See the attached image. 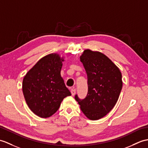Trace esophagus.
<instances>
[{
	"mask_svg": "<svg viewBox=\"0 0 148 148\" xmlns=\"http://www.w3.org/2000/svg\"><path fill=\"white\" fill-rule=\"evenodd\" d=\"M71 94L73 96H74L75 93V88H72L71 90Z\"/></svg>",
	"mask_w": 148,
	"mask_h": 148,
	"instance_id": "esophagus-1",
	"label": "esophagus"
}]
</instances>
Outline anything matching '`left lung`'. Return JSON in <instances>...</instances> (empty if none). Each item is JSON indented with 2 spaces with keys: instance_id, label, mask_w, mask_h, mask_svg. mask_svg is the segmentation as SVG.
<instances>
[{
  "instance_id": "1",
  "label": "left lung",
  "mask_w": 148,
  "mask_h": 148,
  "mask_svg": "<svg viewBox=\"0 0 148 148\" xmlns=\"http://www.w3.org/2000/svg\"><path fill=\"white\" fill-rule=\"evenodd\" d=\"M80 60L87 74L88 91L84 99H81L77 95L75 99L84 114L96 121L115 105L122 88V74L108 57L99 51L85 50Z\"/></svg>"
}]
</instances>
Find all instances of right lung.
Instances as JSON below:
<instances>
[{"instance_id":"right-lung-1","label":"right lung","mask_w":148,"mask_h":148,"mask_svg":"<svg viewBox=\"0 0 148 148\" xmlns=\"http://www.w3.org/2000/svg\"><path fill=\"white\" fill-rule=\"evenodd\" d=\"M64 60L57 53L47 55L24 77L23 92L26 102L40 117L53 115L64 98L71 95L60 75Z\"/></svg>"}]
</instances>
